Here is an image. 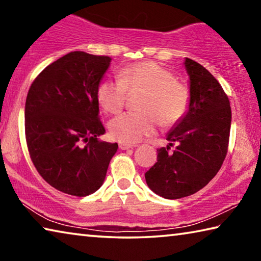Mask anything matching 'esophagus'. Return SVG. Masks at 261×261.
<instances>
[{
    "mask_svg": "<svg viewBox=\"0 0 261 261\" xmlns=\"http://www.w3.org/2000/svg\"><path fill=\"white\" fill-rule=\"evenodd\" d=\"M118 146H120V149H130V148L134 147V145L127 144V143H123V141H121V143L118 144Z\"/></svg>",
    "mask_w": 261,
    "mask_h": 261,
    "instance_id": "obj_1",
    "label": "esophagus"
}]
</instances>
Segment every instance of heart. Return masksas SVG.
Listing matches in <instances>:
<instances>
[{
	"instance_id": "heart-1",
	"label": "heart",
	"mask_w": 261,
	"mask_h": 261,
	"mask_svg": "<svg viewBox=\"0 0 261 261\" xmlns=\"http://www.w3.org/2000/svg\"><path fill=\"white\" fill-rule=\"evenodd\" d=\"M127 91H144L141 112H125L113 118L109 132L123 143H137L155 132L159 124L171 126L188 113L189 88L175 74L155 62H139L123 68L117 79H106L96 90L105 112L116 114L124 107Z\"/></svg>"
}]
</instances>
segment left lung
Instances as JSON below:
<instances>
[{
	"instance_id": "left-lung-1",
	"label": "left lung",
	"mask_w": 261,
	"mask_h": 261,
	"mask_svg": "<svg viewBox=\"0 0 261 261\" xmlns=\"http://www.w3.org/2000/svg\"><path fill=\"white\" fill-rule=\"evenodd\" d=\"M190 77L188 113L176 123L158 149V162L146 171L148 188L166 199H179L199 191L218 174L228 152L231 108L222 86L208 70L185 59Z\"/></svg>"
}]
</instances>
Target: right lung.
<instances>
[{
  "label": "right lung",
  "mask_w": 261,
  "mask_h": 261,
  "mask_svg": "<svg viewBox=\"0 0 261 261\" xmlns=\"http://www.w3.org/2000/svg\"><path fill=\"white\" fill-rule=\"evenodd\" d=\"M109 56L71 51L53 62L34 79L25 103L29 153L41 177L76 197L102 185L117 143L99 139L106 130L99 118L96 90Z\"/></svg>",
  "instance_id": "obj_1"
}]
</instances>
